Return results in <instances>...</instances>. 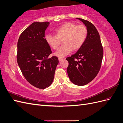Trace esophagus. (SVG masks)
<instances>
[{
  "mask_svg": "<svg viewBox=\"0 0 123 123\" xmlns=\"http://www.w3.org/2000/svg\"><path fill=\"white\" fill-rule=\"evenodd\" d=\"M63 59H64V58H58L59 62H61V61H62Z\"/></svg>",
  "mask_w": 123,
  "mask_h": 123,
  "instance_id": "1",
  "label": "esophagus"
}]
</instances>
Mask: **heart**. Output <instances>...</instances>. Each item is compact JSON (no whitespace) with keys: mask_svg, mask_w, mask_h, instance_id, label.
<instances>
[{"mask_svg":"<svg viewBox=\"0 0 123 123\" xmlns=\"http://www.w3.org/2000/svg\"><path fill=\"white\" fill-rule=\"evenodd\" d=\"M55 36L46 35V42L53 49H58L62 41V45L55 53V55L62 58L68 55L72 51H77L82 47L86 40L88 31L86 27L80 25L67 22L56 29Z\"/></svg>","mask_w":123,"mask_h":123,"instance_id":"b5f03b06","label":"heart"}]
</instances>
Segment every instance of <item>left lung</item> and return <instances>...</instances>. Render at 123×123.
<instances>
[{
  "label": "left lung",
  "instance_id": "1",
  "mask_svg": "<svg viewBox=\"0 0 123 123\" xmlns=\"http://www.w3.org/2000/svg\"><path fill=\"white\" fill-rule=\"evenodd\" d=\"M85 25L88 31L84 44L75 54L66 58L68 62L67 74L70 81L78 86H84L95 78L100 69L103 48L99 34L93 24L78 18Z\"/></svg>",
  "mask_w": 123,
  "mask_h": 123
}]
</instances>
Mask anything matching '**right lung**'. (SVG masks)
Segmentation results:
<instances>
[{"instance_id": "right-lung-1", "label": "right lung", "mask_w": 123, "mask_h": 123, "mask_svg": "<svg viewBox=\"0 0 123 123\" xmlns=\"http://www.w3.org/2000/svg\"><path fill=\"white\" fill-rule=\"evenodd\" d=\"M49 23H32L23 31L17 43V61L24 77L36 88L45 89L52 84L58 59L45 39Z\"/></svg>"}]
</instances>
